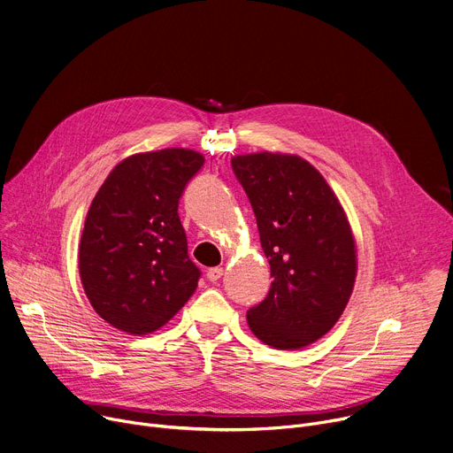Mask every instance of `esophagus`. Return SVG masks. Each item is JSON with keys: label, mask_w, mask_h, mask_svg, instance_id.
I'll return each mask as SVG.
<instances>
[{"label": "esophagus", "mask_w": 453, "mask_h": 453, "mask_svg": "<svg viewBox=\"0 0 453 453\" xmlns=\"http://www.w3.org/2000/svg\"><path fill=\"white\" fill-rule=\"evenodd\" d=\"M206 276H208V280H210V281H219V280L224 276V269H222V267H213V269H208Z\"/></svg>", "instance_id": "34e87169"}]
</instances>
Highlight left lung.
<instances>
[{
	"label": "left lung",
	"mask_w": 453,
	"mask_h": 453,
	"mask_svg": "<svg viewBox=\"0 0 453 453\" xmlns=\"http://www.w3.org/2000/svg\"><path fill=\"white\" fill-rule=\"evenodd\" d=\"M231 166L274 278L267 297L249 308V328L276 349L304 348L334 328L353 292L357 249L346 213L299 156L247 154Z\"/></svg>",
	"instance_id": "obj_1"
}]
</instances>
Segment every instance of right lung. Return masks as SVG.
Instances as JSON below:
<instances>
[{
    "label": "right lung",
    "mask_w": 453,
    "mask_h": 453,
    "mask_svg": "<svg viewBox=\"0 0 453 453\" xmlns=\"http://www.w3.org/2000/svg\"><path fill=\"white\" fill-rule=\"evenodd\" d=\"M203 154L163 149L118 163L95 196L79 271L95 311L111 326L147 335L184 306L201 271L189 260L179 199Z\"/></svg>",
    "instance_id": "1"
}]
</instances>
